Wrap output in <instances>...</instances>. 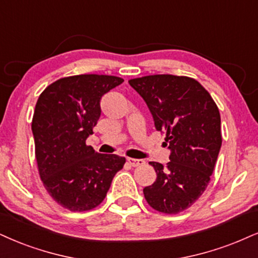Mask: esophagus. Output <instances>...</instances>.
<instances>
[{"mask_svg": "<svg viewBox=\"0 0 258 258\" xmlns=\"http://www.w3.org/2000/svg\"><path fill=\"white\" fill-rule=\"evenodd\" d=\"M128 160L129 165H132L133 167H136V166H141V165L145 164V160H142V159H133V158H128L126 159Z\"/></svg>", "mask_w": 258, "mask_h": 258, "instance_id": "esophagus-1", "label": "esophagus"}]
</instances>
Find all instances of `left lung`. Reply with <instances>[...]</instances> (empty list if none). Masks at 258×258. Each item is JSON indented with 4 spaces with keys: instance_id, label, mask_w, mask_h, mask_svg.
Returning a JSON list of instances; mask_svg holds the SVG:
<instances>
[{
    "instance_id": "8db88e82",
    "label": "left lung",
    "mask_w": 258,
    "mask_h": 258,
    "mask_svg": "<svg viewBox=\"0 0 258 258\" xmlns=\"http://www.w3.org/2000/svg\"><path fill=\"white\" fill-rule=\"evenodd\" d=\"M129 85L144 98L171 151L166 166L149 163L157 179L144 189L145 199L155 211L177 214L192 206L211 180L222 142L220 112L192 78L148 75Z\"/></svg>"
}]
</instances>
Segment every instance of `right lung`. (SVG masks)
<instances>
[{
	"instance_id": "add662e5",
	"label": "right lung",
	"mask_w": 258,
	"mask_h": 258,
	"mask_svg": "<svg viewBox=\"0 0 258 258\" xmlns=\"http://www.w3.org/2000/svg\"><path fill=\"white\" fill-rule=\"evenodd\" d=\"M123 81L111 75L68 76L38 98L32 119L38 171L49 195L69 211L99 206L125 164V158L86 145L100 117L101 97Z\"/></svg>"
}]
</instances>
